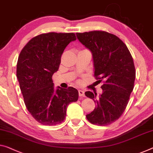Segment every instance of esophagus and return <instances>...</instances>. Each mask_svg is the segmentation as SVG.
Wrapping results in <instances>:
<instances>
[{"mask_svg":"<svg viewBox=\"0 0 153 153\" xmlns=\"http://www.w3.org/2000/svg\"><path fill=\"white\" fill-rule=\"evenodd\" d=\"M79 95L80 97H85V93L83 91L79 90Z\"/></svg>","mask_w":153,"mask_h":153,"instance_id":"1","label":"esophagus"}]
</instances>
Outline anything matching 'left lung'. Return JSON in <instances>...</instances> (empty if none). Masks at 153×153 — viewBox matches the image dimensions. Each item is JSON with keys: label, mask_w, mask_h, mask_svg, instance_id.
<instances>
[{"label": "left lung", "mask_w": 153, "mask_h": 153, "mask_svg": "<svg viewBox=\"0 0 153 153\" xmlns=\"http://www.w3.org/2000/svg\"><path fill=\"white\" fill-rule=\"evenodd\" d=\"M79 40L92 53L94 77L103 82L102 94L88 91L87 97L96 107L86 115L93 124L106 126L119 119L125 110L134 88L135 68L126 44L114 34L104 30L76 33Z\"/></svg>", "instance_id": "8db88e82"}]
</instances>
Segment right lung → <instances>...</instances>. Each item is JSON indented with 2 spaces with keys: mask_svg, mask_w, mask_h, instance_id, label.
Here are the masks:
<instances>
[{
  "mask_svg": "<svg viewBox=\"0 0 153 153\" xmlns=\"http://www.w3.org/2000/svg\"><path fill=\"white\" fill-rule=\"evenodd\" d=\"M76 39L74 33L38 35L26 44L18 57L16 76L25 104L33 118L43 125L62 123L68 105L79 98L78 90L72 87L54 90L52 79L65 47Z\"/></svg>",
  "mask_w": 153,
  "mask_h": 153,
  "instance_id": "add662e5",
  "label": "right lung"
}]
</instances>
